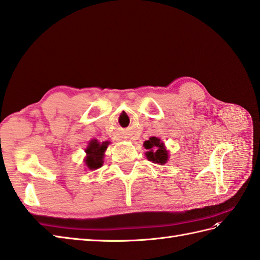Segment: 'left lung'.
Instances as JSON below:
<instances>
[{"mask_svg": "<svg viewBox=\"0 0 260 260\" xmlns=\"http://www.w3.org/2000/svg\"><path fill=\"white\" fill-rule=\"evenodd\" d=\"M143 146L148 149L147 158L150 161L159 165H164L167 162V160H168V151L165 149L164 143L160 142L158 138H150L148 141L143 143Z\"/></svg>", "mask_w": 260, "mask_h": 260, "instance_id": "1", "label": "left lung"}]
</instances>
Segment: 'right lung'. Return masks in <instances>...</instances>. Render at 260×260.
<instances>
[{
    "mask_svg": "<svg viewBox=\"0 0 260 260\" xmlns=\"http://www.w3.org/2000/svg\"><path fill=\"white\" fill-rule=\"evenodd\" d=\"M109 142H98L96 140H92L89 143V147L85 149L86 158L85 164L89 169L94 170L100 168L103 164V154L107 149Z\"/></svg>",
    "mask_w": 260,
    "mask_h": 260,
    "instance_id": "right-lung-1",
    "label": "right lung"
}]
</instances>
